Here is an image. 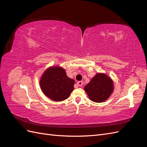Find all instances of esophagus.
<instances>
[{"instance_id": "34e87169", "label": "esophagus", "mask_w": 147, "mask_h": 147, "mask_svg": "<svg viewBox=\"0 0 147 147\" xmlns=\"http://www.w3.org/2000/svg\"><path fill=\"white\" fill-rule=\"evenodd\" d=\"M77 84L79 86H82L83 85V82L82 81H80L77 82Z\"/></svg>"}]
</instances>
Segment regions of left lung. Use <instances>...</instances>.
Segmentation results:
<instances>
[{
    "label": "left lung",
    "mask_w": 147,
    "mask_h": 147,
    "mask_svg": "<svg viewBox=\"0 0 147 147\" xmlns=\"http://www.w3.org/2000/svg\"><path fill=\"white\" fill-rule=\"evenodd\" d=\"M113 88L112 80L105 74L98 73L84 86V90L91 100L102 102L108 99Z\"/></svg>",
    "instance_id": "left-lung-1"
}]
</instances>
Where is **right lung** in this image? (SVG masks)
I'll return each mask as SVG.
<instances>
[{"mask_svg": "<svg viewBox=\"0 0 147 147\" xmlns=\"http://www.w3.org/2000/svg\"><path fill=\"white\" fill-rule=\"evenodd\" d=\"M74 80L67 76L65 70L59 66L48 68L40 81L43 94L54 101H63L74 90Z\"/></svg>", "mask_w": 147, "mask_h": 147, "instance_id": "add662e5", "label": "right lung"}]
</instances>
